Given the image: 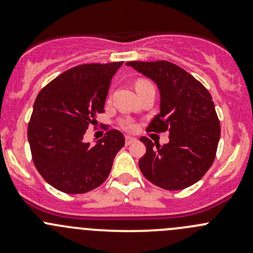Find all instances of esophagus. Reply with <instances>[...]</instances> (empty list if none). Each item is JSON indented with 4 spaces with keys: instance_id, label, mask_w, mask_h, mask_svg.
Segmentation results:
<instances>
[{
    "instance_id": "34e87169",
    "label": "esophagus",
    "mask_w": 253,
    "mask_h": 253,
    "mask_svg": "<svg viewBox=\"0 0 253 253\" xmlns=\"http://www.w3.org/2000/svg\"><path fill=\"white\" fill-rule=\"evenodd\" d=\"M136 141H137V139L134 138V137H132V136H126V137H125V142H126L127 145L132 144V143H134Z\"/></svg>"
}]
</instances>
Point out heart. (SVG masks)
I'll return each mask as SVG.
<instances>
[{"instance_id": "1", "label": "heart", "mask_w": 253, "mask_h": 253, "mask_svg": "<svg viewBox=\"0 0 253 253\" xmlns=\"http://www.w3.org/2000/svg\"><path fill=\"white\" fill-rule=\"evenodd\" d=\"M147 82H148V81H144V79H139V81H138V82H137V83H136V84H142V83H147ZM124 127H125V128H126V129H132V128H133V127H134V125H133V124H132V122L127 121V122H125V124H124Z\"/></svg>"}]
</instances>
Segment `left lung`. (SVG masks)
I'll return each instance as SVG.
<instances>
[{
    "label": "left lung",
    "mask_w": 253,
    "mask_h": 253,
    "mask_svg": "<svg viewBox=\"0 0 253 253\" xmlns=\"http://www.w3.org/2000/svg\"><path fill=\"white\" fill-rule=\"evenodd\" d=\"M126 65L152 79L159 89L160 112L147 131L170 132V141L164 145L142 137L147 148L138 163L142 174L164 190L190 187L211 167L220 138L211 94L193 76L168 61Z\"/></svg>",
    "instance_id": "obj_1"
}]
</instances>
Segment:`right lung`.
I'll use <instances>...</instances> for the list:
<instances>
[{
    "mask_svg": "<svg viewBox=\"0 0 253 253\" xmlns=\"http://www.w3.org/2000/svg\"><path fill=\"white\" fill-rule=\"evenodd\" d=\"M124 62L88 63L66 71L40 90L28 125L33 162L56 190L85 193L108 178L125 137L110 129L95 145L83 141L104 112L111 79Z\"/></svg>",
    "mask_w": 253,
    "mask_h": 253,
    "instance_id": "right-lung-1",
    "label": "right lung"
}]
</instances>
